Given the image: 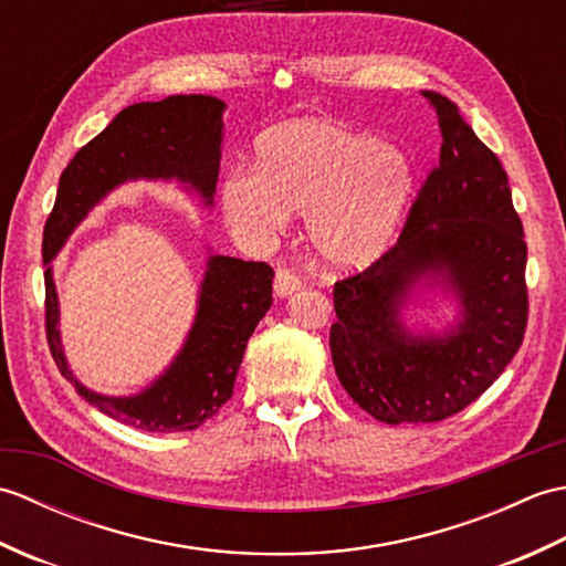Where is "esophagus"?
Listing matches in <instances>:
<instances>
[{
    "mask_svg": "<svg viewBox=\"0 0 566 566\" xmlns=\"http://www.w3.org/2000/svg\"><path fill=\"white\" fill-rule=\"evenodd\" d=\"M296 290H298V280H296L292 272L280 270V272L274 274V294L276 296L286 298V296H292Z\"/></svg>",
    "mask_w": 566,
    "mask_h": 566,
    "instance_id": "obj_1",
    "label": "esophagus"
}]
</instances>
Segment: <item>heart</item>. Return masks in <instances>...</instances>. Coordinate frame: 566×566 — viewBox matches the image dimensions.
<instances>
[{
    "label": "heart",
    "instance_id": "1",
    "mask_svg": "<svg viewBox=\"0 0 566 566\" xmlns=\"http://www.w3.org/2000/svg\"><path fill=\"white\" fill-rule=\"evenodd\" d=\"M413 195L408 155L377 136L331 122H292L258 143V167L223 177L221 207L231 231L270 248L306 213V238L321 264L363 270L391 245Z\"/></svg>",
    "mask_w": 566,
    "mask_h": 566
}]
</instances>
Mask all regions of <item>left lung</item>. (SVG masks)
<instances>
[{"label": "left lung", "mask_w": 566, "mask_h": 566, "mask_svg": "<svg viewBox=\"0 0 566 566\" xmlns=\"http://www.w3.org/2000/svg\"><path fill=\"white\" fill-rule=\"evenodd\" d=\"M438 114L440 163L391 250L335 282V375L381 423H438L479 399L518 353L527 323L523 223L501 160L457 104L420 92ZM442 293L458 302L444 332L411 329L405 311Z\"/></svg>", "instance_id": "8db88e82"}]
</instances>
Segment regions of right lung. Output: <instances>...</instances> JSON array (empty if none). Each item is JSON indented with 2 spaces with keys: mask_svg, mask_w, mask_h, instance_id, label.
Masks as SVG:
<instances>
[{
  "mask_svg": "<svg viewBox=\"0 0 566 566\" xmlns=\"http://www.w3.org/2000/svg\"><path fill=\"white\" fill-rule=\"evenodd\" d=\"M223 112L226 104L209 94H175L126 106L60 175L55 207L43 228L45 331L57 369L84 401L148 432L195 430L231 399L245 345L272 306V268L209 252L195 323L172 363L143 391L106 396L84 387L67 365L51 262L90 211L126 182L175 179L203 207H213Z\"/></svg>",
  "mask_w": 566,
  "mask_h": 566,
  "instance_id": "right-lung-1",
  "label": "right lung"
}]
</instances>
